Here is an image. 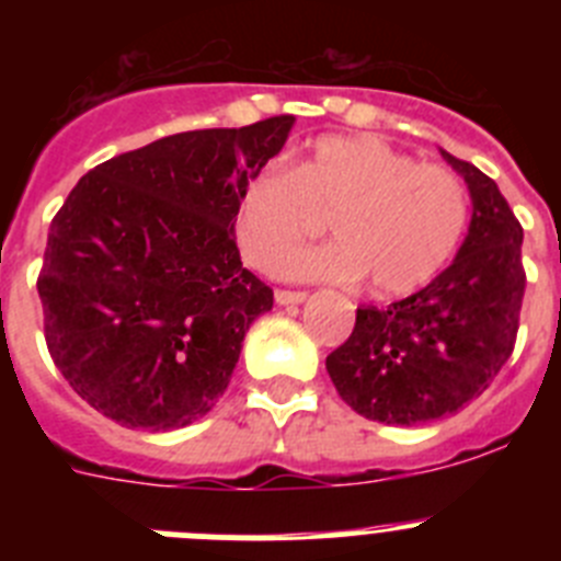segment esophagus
Segmentation results:
<instances>
[{"label":"esophagus","mask_w":561,"mask_h":561,"mask_svg":"<svg viewBox=\"0 0 561 561\" xmlns=\"http://www.w3.org/2000/svg\"><path fill=\"white\" fill-rule=\"evenodd\" d=\"M277 306H297L306 300V291H289V289H277L275 291Z\"/></svg>","instance_id":"1"}]
</instances>
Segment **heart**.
I'll return each instance as SVG.
<instances>
[{
    "mask_svg": "<svg viewBox=\"0 0 561 561\" xmlns=\"http://www.w3.org/2000/svg\"><path fill=\"white\" fill-rule=\"evenodd\" d=\"M332 216L337 241L285 255ZM469 225V193L447 165L419 162L379 137H323L291 171L252 173L236 207V241L257 270L285 256L286 277L408 295L453 261Z\"/></svg>",
    "mask_w": 561,
    "mask_h": 561,
    "instance_id": "1",
    "label": "heart"
}]
</instances>
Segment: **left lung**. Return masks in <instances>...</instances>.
<instances>
[{"mask_svg": "<svg viewBox=\"0 0 561 561\" xmlns=\"http://www.w3.org/2000/svg\"><path fill=\"white\" fill-rule=\"evenodd\" d=\"M440 157L472 196L458 255L415 295L356 309L351 336L325 359L342 401L381 424L415 427L458 413L492 385L517 340L523 227L497 182L453 153Z\"/></svg>", "mask_w": 561, "mask_h": 561, "instance_id": "obj_1", "label": "left lung"}]
</instances>
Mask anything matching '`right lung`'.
I'll return each instance as SVG.
<instances>
[{
	"label": "right lung",
	"instance_id": "add662e5",
	"mask_svg": "<svg viewBox=\"0 0 561 561\" xmlns=\"http://www.w3.org/2000/svg\"><path fill=\"white\" fill-rule=\"evenodd\" d=\"M295 117L162 137L101 162L49 225L38 297L56 368L128 430L165 433L225 396L272 289L244 270L236 207Z\"/></svg>",
	"mask_w": 561,
	"mask_h": 561
}]
</instances>
